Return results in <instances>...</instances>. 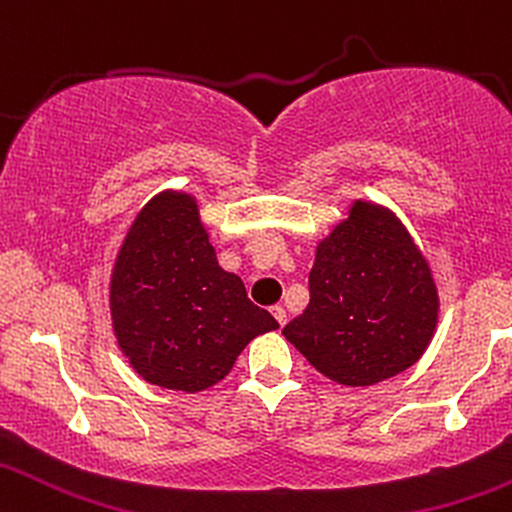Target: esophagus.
Masks as SVG:
<instances>
[{
	"instance_id": "34e87169",
	"label": "esophagus",
	"mask_w": 512,
	"mask_h": 512,
	"mask_svg": "<svg viewBox=\"0 0 512 512\" xmlns=\"http://www.w3.org/2000/svg\"><path fill=\"white\" fill-rule=\"evenodd\" d=\"M271 314L275 317V321H278L280 326H285V321H287V312L283 307H280V304H275V307H271Z\"/></svg>"
}]
</instances>
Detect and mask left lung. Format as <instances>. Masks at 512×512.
Listing matches in <instances>:
<instances>
[{"instance_id": "obj_1", "label": "left lung", "mask_w": 512, "mask_h": 512, "mask_svg": "<svg viewBox=\"0 0 512 512\" xmlns=\"http://www.w3.org/2000/svg\"><path fill=\"white\" fill-rule=\"evenodd\" d=\"M438 324L430 268L401 222L355 203L317 249L309 304L283 336L321 375L370 387L411 367Z\"/></svg>"}]
</instances>
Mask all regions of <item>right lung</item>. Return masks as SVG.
<instances>
[{"mask_svg":"<svg viewBox=\"0 0 512 512\" xmlns=\"http://www.w3.org/2000/svg\"><path fill=\"white\" fill-rule=\"evenodd\" d=\"M111 317L132 367L181 392L225 380L246 343L278 329L222 271L186 193L157 195L135 217L113 266Z\"/></svg>","mask_w":512,"mask_h":512,"instance_id":"right-lung-1","label":"right lung"}]
</instances>
